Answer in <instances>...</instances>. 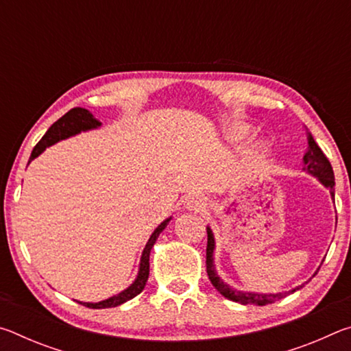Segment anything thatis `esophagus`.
I'll use <instances>...</instances> for the list:
<instances>
[{"instance_id": "obj_1", "label": "esophagus", "mask_w": 351, "mask_h": 351, "mask_svg": "<svg viewBox=\"0 0 351 351\" xmlns=\"http://www.w3.org/2000/svg\"><path fill=\"white\" fill-rule=\"evenodd\" d=\"M187 209L189 210H204L206 209V201L201 197H192L187 201Z\"/></svg>"}]
</instances>
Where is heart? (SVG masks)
<instances>
[{
    "label": "heart",
    "instance_id": "obj_1",
    "mask_svg": "<svg viewBox=\"0 0 351 351\" xmlns=\"http://www.w3.org/2000/svg\"><path fill=\"white\" fill-rule=\"evenodd\" d=\"M247 132L245 128H239V130H235L234 132V139H239V141H243V139H246L247 138ZM265 147L263 145H255L251 152H249V159H251V161H255V159H260L261 156H263L265 154Z\"/></svg>",
    "mask_w": 351,
    "mask_h": 351
}]
</instances>
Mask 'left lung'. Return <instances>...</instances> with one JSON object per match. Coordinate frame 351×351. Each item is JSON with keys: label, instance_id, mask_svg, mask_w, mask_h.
<instances>
[{"label": "left lung", "instance_id": "1", "mask_svg": "<svg viewBox=\"0 0 351 351\" xmlns=\"http://www.w3.org/2000/svg\"><path fill=\"white\" fill-rule=\"evenodd\" d=\"M308 134V150L304 154V170L308 175H311L314 178H317V181L322 184L324 187L330 190L331 198L335 199V173H332V167L328 159L324 154V152L320 150V147L316 144V141L311 136L310 132H306ZM207 249H206V268H207V276H209L210 283L215 287L219 294L224 295L226 299L232 300V302H239L241 305H268V304H274L277 299H282V297L288 295L294 291L300 289L305 283H302L300 287H297L291 291H287V293H277V294H266V293H252V291H240L235 289L232 287H229L221 277L217 274L215 269V258H213V252H215V237H213L212 229L207 226ZM319 271V268H317ZM317 271L314 272L313 277L317 274Z\"/></svg>", "mask_w": 351, "mask_h": 351}]
</instances>
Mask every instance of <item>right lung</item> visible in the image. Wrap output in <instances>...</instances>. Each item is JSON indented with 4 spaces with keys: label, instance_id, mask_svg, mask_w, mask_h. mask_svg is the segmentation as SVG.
<instances>
[{
    "label": "right lung",
    "instance_id": "right-lung-1",
    "mask_svg": "<svg viewBox=\"0 0 351 351\" xmlns=\"http://www.w3.org/2000/svg\"><path fill=\"white\" fill-rule=\"evenodd\" d=\"M100 125H102V123H100L97 119L94 117L88 110L80 108V106L69 110L66 114L58 119L56 123H52L51 128L47 130L46 134L43 136V138H41V141L38 142L37 145H35V148L32 150V154H31V159H29V162L34 161V159L37 156H40V154L43 153L47 147L54 145V144H57V142H60L63 139H68V138H71V136H75V134H79L82 132H90V130H96ZM170 219H171V217H169L167 219H164V221L153 230V234L150 235V239H148L144 251H142L138 276H136L133 283L130 285L128 288L121 291L119 294L108 297V299L100 300V302H94V304H93V302H80V300H77V302L82 304L83 306L93 308V310H102V308H112V306H119V305L125 304V302L132 300L133 297L141 294L142 289L145 288V283L148 280V274H150V252H152V247L154 246V243H156L159 234H161L162 230L167 228Z\"/></svg>",
    "mask_w": 351,
    "mask_h": 351
}]
</instances>
